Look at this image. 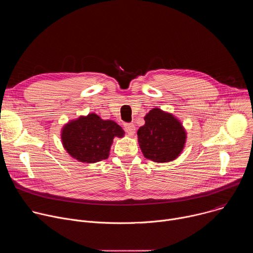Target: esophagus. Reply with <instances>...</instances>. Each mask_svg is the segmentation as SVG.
<instances>
[{
	"instance_id": "34e87169",
	"label": "esophagus",
	"mask_w": 253,
	"mask_h": 253,
	"mask_svg": "<svg viewBox=\"0 0 253 253\" xmlns=\"http://www.w3.org/2000/svg\"><path fill=\"white\" fill-rule=\"evenodd\" d=\"M124 129L129 135H133L135 133V126L133 123H125Z\"/></svg>"
}]
</instances>
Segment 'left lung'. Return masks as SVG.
I'll list each match as a JSON object with an SVG mask.
<instances>
[{"label": "left lung", "mask_w": 253, "mask_h": 253, "mask_svg": "<svg viewBox=\"0 0 253 253\" xmlns=\"http://www.w3.org/2000/svg\"><path fill=\"white\" fill-rule=\"evenodd\" d=\"M138 131V142L144 157L163 163L176 159L184 148L186 132L172 114L154 108L144 117Z\"/></svg>", "instance_id": "8db88e82"}]
</instances>
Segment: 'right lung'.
Returning <instances> with one entry per match:
<instances>
[{"label":"right lung","mask_w":253,"mask_h":253,"mask_svg":"<svg viewBox=\"0 0 253 253\" xmlns=\"http://www.w3.org/2000/svg\"><path fill=\"white\" fill-rule=\"evenodd\" d=\"M124 133L116 122L90 113L66 124L61 139L72 157L80 162L95 163L108 158L114 137L121 138Z\"/></svg>","instance_id":"1"}]
</instances>
